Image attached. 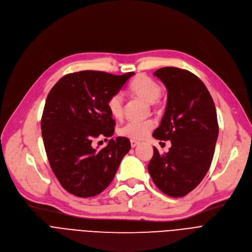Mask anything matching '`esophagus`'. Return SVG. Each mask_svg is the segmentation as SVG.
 <instances>
[{
    "mask_svg": "<svg viewBox=\"0 0 252 252\" xmlns=\"http://www.w3.org/2000/svg\"><path fill=\"white\" fill-rule=\"evenodd\" d=\"M138 143H139V141L134 140V139H130V146H131V148H135L138 145Z\"/></svg>",
    "mask_w": 252,
    "mask_h": 252,
    "instance_id": "obj_1",
    "label": "esophagus"
}]
</instances>
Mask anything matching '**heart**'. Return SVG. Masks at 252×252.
<instances>
[{"label": "heart", "instance_id": "obj_1", "mask_svg": "<svg viewBox=\"0 0 252 252\" xmlns=\"http://www.w3.org/2000/svg\"><path fill=\"white\" fill-rule=\"evenodd\" d=\"M128 91L131 94L142 98L148 102H155L161 94L160 86L148 76L140 75L129 85ZM107 110L115 119H122L124 116V101L120 94L111 95L106 101ZM155 126L153 120L129 121L120 128V133L124 136L140 139L145 137Z\"/></svg>", "mask_w": 252, "mask_h": 252}]
</instances>
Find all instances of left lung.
Segmentation results:
<instances>
[{"label": "left lung", "mask_w": 252, "mask_h": 252, "mask_svg": "<svg viewBox=\"0 0 252 252\" xmlns=\"http://www.w3.org/2000/svg\"><path fill=\"white\" fill-rule=\"evenodd\" d=\"M167 89V102L153 136L170 140L171 148L154 156L148 169L166 195L182 197L193 190L208 171L219 136L217 110L204 84L190 71L165 66L155 71Z\"/></svg>", "instance_id": "1"}]
</instances>
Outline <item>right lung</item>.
I'll return each instance as SVG.
<instances>
[{"instance_id": "obj_1", "label": "right lung", "mask_w": 252, "mask_h": 252, "mask_svg": "<svg viewBox=\"0 0 252 252\" xmlns=\"http://www.w3.org/2000/svg\"><path fill=\"white\" fill-rule=\"evenodd\" d=\"M133 75L82 70L63 76L50 91L42 135L52 170L69 193L79 197L100 193L129 152V139L124 136L111 138L101 150L93 147V140L98 136L107 140L114 134L116 122L106 101Z\"/></svg>"}]
</instances>
